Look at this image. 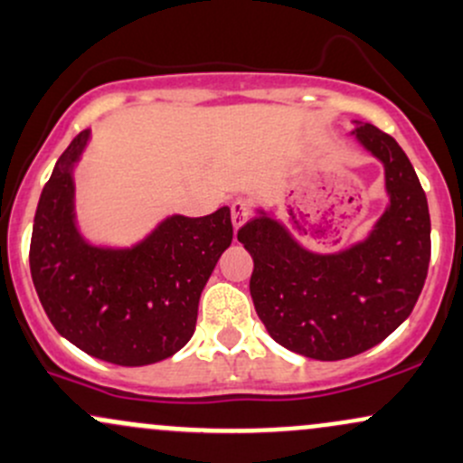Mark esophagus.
Returning <instances> with one entry per match:
<instances>
[{
	"label": "esophagus",
	"instance_id": "34e87169",
	"mask_svg": "<svg viewBox=\"0 0 463 463\" xmlns=\"http://www.w3.org/2000/svg\"><path fill=\"white\" fill-rule=\"evenodd\" d=\"M231 217H232V226L241 228L243 223L248 222L250 217V204L246 200H235L231 204Z\"/></svg>",
	"mask_w": 463,
	"mask_h": 463
}]
</instances>
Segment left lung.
I'll return each mask as SVG.
<instances>
[{"instance_id":"obj_1","label":"left lung","mask_w":463,"mask_h":463,"mask_svg":"<svg viewBox=\"0 0 463 463\" xmlns=\"http://www.w3.org/2000/svg\"><path fill=\"white\" fill-rule=\"evenodd\" d=\"M354 134L384 165L391 197L367 240L317 255L266 213L237 232L255 261L250 294L268 334L314 360L352 358L383 343L413 312L429 272V202L413 165L378 127L358 125Z\"/></svg>"}]
</instances>
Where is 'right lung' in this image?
Segmentation results:
<instances>
[{
  "mask_svg": "<svg viewBox=\"0 0 463 463\" xmlns=\"http://www.w3.org/2000/svg\"><path fill=\"white\" fill-rule=\"evenodd\" d=\"M90 131L70 142L45 182L30 240V274L50 323L94 358L123 367L165 360L189 343L197 303L232 241L231 208L174 215L138 246H90L74 223L72 166Z\"/></svg>",
  "mask_w": 463,
  "mask_h": 463,
  "instance_id": "1",
  "label": "right lung"
}]
</instances>
